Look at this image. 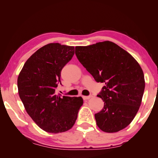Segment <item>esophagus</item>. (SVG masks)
Instances as JSON below:
<instances>
[{
    "label": "esophagus",
    "instance_id": "34e87169",
    "mask_svg": "<svg viewBox=\"0 0 158 158\" xmlns=\"http://www.w3.org/2000/svg\"><path fill=\"white\" fill-rule=\"evenodd\" d=\"M92 97V95H88V96H82V98L84 99V100H88Z\"/></svg>",
    "mask_w": 158,
    "mask_h": 158
}]
</instances>
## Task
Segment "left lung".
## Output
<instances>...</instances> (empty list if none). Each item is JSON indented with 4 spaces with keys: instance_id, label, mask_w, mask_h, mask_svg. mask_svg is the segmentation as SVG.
I'll list each match as a JSON object with an SVG mask.
<instances>
[{
    "instance_id": "obj_1",
    "label": "left lung",
    "mask_w": 158,
    "mask_h": 158,
    "mask_svg": "<svg viewBox=\"0 0 158 158\" xmlns=\"http://www.w3.org/2000/svg\"><path fill=\"white\" fill-rule=\"evenodd\" d=\"M75 54L97 82L106 85L97 96L104 102L95 114L98 127L117 132L132 121L140 108L145 88L140 64L127 51L109 41L75 47Z\"/></svg>"
}]
</instances>
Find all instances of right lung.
Listing matches in <instances>:
<instances>
[{"mask_svg": "<svg viewBox=\"0 0 158 158\" xmlns=\"http://www.w3.org/2000/svg\"><path fill=\"white\" fill-rule=\"evenodd\" d=\"M74 54L73 46L49 44L26 60L19 74V96L27 114L45 132L70 130L83 105L82 97H60L55 93L60 72Z\"/></svg>", "mask_w": 158, "mask_h": 158, "instance_id": "right-lung-1", "label": "right lung"}]
</instances>
